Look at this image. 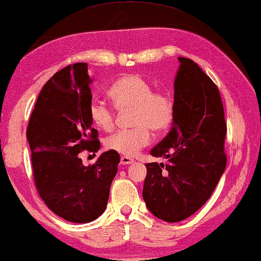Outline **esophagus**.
Instances as JSON below:
<instances>
[{"label":"esophagus","mask_w":261,"mask_h":261,"mask_svg":"<svg viewBox=\"0 0 261 261\" xmlns=\"http://www.w3.org/2000/svg\"><path fill=\"white\" fill-rule=\"evenodd\" d=\"M132 163H134V160L129 158V156H121V164H122V165H128V164Z\"/></svg>","instance_id":"obj_1"}]
</instances>
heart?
I'll list each match as a JSON object with an SVG mask.
<instances>
[{"instance_id":"b5f03b06","label":"heart","mask_w":261,"mask_h":261,"mask_svg":"<svg viewBox=\"0 0 261 261\" xmlns=\"http://www.w3.org/2000/svg\"><path fill=\"white\" fill-rule=\"evenodd\" d=\"M108 97L117 110L132 109L130 123L134 128L120 130L106 140V147L124 156H134L151 141V130L162 133L170 127L173 106L169 96L153 91L149 82L138 74H127L110 85ZM89 116L99 129L109 132L115 124L114 110L98 99L89 106Z\"/></svg>"}]
</instances>
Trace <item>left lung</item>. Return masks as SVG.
I'll return each instance as SVG.
<instances>
[{
	"instance_id": "left-lung-1",
	"label": "left lung",
	"mask_w": 261,
	"mask_h": 261,
	"mask_svg": "<svg viewBox=\"0 0 261 261\" xmlns=\"http://www.w3.org/2000/svg\"><path fill=\"white\" fill-rule=\"evenodd\" d=\"M178 60L172 128L151 151L167 163L146 164L142 190L149 212L165 222H179L197 212L227 164V124L219 88L194 60Z\"/></svg>"
}]
</instances>
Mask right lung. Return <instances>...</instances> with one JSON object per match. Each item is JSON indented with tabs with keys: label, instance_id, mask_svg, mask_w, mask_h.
<instances>
[{
	"label": "right lung",
	"instance_id": "1",
	"mask_svg": "<svg viewBox=\"0 0 261 261\" xmlns=\"http://www.w3.org/2000/svg\"><path fill=\"white\" fill-rule=\"evenodd\" d=\"M87 63L67 65L42 87L27 127L33 178L56 215L73 223L102 215L117 172V152L102 153L84 166L80 153L97 152V129L89 116L92 95Z\"/></svg>",
	"mask_w": 261,
	"mask_h": 261
}]
</instances>
